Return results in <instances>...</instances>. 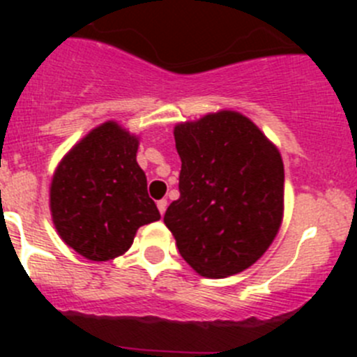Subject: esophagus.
Wrapping results in <instances>:
<instances>
[{"label": "esophagus", "mask_w": 357, "mask_h": 357, "mask_svg": "<svg viewBox=\"0 0 357 357\" xmlns=\"http://www.w3.org/2000/svg\"><path fill=\"white\" fill-rule=\"evenodd\" d=\"M166 207H168V200H164V198H162V200L157 202V209H159L160 214L166 213Z\"/></svg>", "instance_id": "obj_1"}]
</instances>
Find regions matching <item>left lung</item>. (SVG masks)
<instances>
[{"label":"left lung","instance_id":"left-lung-1","mask_svg":"<svg viewBox=\"0 0 357 357\" xmlns=\"http://www.w3.org/2000/svg\"><path fill=\"white\" fill-rule=\"evenodd\" d=\"M181 198L164 223L200 275L247 270L272 245L282 220L284 164L245 116L223 110L175 127Z\"/></svg>","mask_w":357,"mask_h":357}]
</instances>
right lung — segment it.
<instances>
[{"label": "right lung", "instance_id": "add662e5", "mask_svg": "<svg viewBox=\"0 0 357 357\" xmlns=\"http://www.w3.org/2000/svg\"><path fill=\"white\" fill-rule=\"evenodd\" d=\"M139 141L118 123H103L59 164L50 189L56 232L91 261L130 248L137 229L160 218L135 160Z\"/></svg>", "mask_w": 357, "mask_h": 357}]
</instances>
